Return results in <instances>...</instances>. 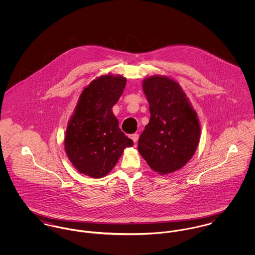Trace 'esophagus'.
I'll list each match as a JSON object with an SVG mask.
<instances>
[{"mask_svg":"<svg viewBox=\"0 0 255 255\" xmlns=\"http://www.w3.org/2000/svg\"><path fill=\"white\" fill-rule=\"evenodd\" d=\"M129 137L133 140V142H136L138 140V134L137 133H132L129 135Z\"/></svg>","mask_w":255,"mask_h":255,"instance_id":"34e87169","label":"esophagus"}]
</instances>
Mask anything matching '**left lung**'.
<instances>
[{"label": "left lung", "mask_w": 255, "mask_h": 255, "mask_svg": "<svg viewBox=\"0 0 255 255\" xmlns=\"http://www.w3.org/2000/svg\"><path fill=\"white\" fill-rule=\"evenodd\" d=\"M142 87L150 120L138 139V151L153 171L167 175L193 156L200 137L199 122L177 81L154 75L143 80Z\"/></svg>", "instance_id": "obj_1"}]
</instances>
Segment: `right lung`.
<instances>
[{
  "label": "right lung",
  "instance_id": "right-lung-1",
  "mask_svg": "<svg viewBox=\"0 0 255 255\" xmlns=\"http://www.w3.org/2000/svg\"><path fill=\"white\" fill-rule=\"evenodd\" d=\"M127 84L122 75L94 79L80 94L65 136V149L75 169L91 178H103L133 141L119 128L112 108Z\"/></svg>",
  "mask_w": 255,
  "mask_h": 255
}]
</instances>
